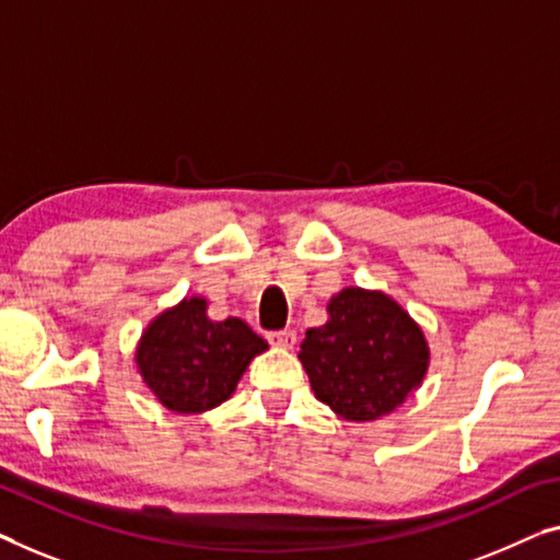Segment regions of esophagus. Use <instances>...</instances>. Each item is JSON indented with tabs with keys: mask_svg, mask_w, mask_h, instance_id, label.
I'll use <instances>...</instances> for the list:
<instances>
[{
	"mask_svg": "<svg viewBox=\"0 0 560 560\" xmlns=\"http://www.w3.org/2000/svg\"><path fill=\"white\" fill-rule=\"evenodd\" d=\"M269 341L273 347H281V349H291L296 345V331L294 329H281V331H271L269 334Z\"/></svg>",
	"mask_w": 560,
	"mask_h": 560,
	"instance_id": "obj_1",
	"label": "esophagus"
}]
</instances>
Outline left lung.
Listing matches in <instances>:
<instances>
[{
    "mask_svg": "<svg viewBox=\"0 0 560 560\" xmlns=\"http://www.w3.org/2000/svg\"><path fill=\"white\" fill-rule=\"evenodd\" d=\"M327 312L299 352L314 395L349 422L380 420L422 385L430 347L420 324L392 296L360 287L334 294Z\"/></svg>",
    "mask_w": 560,
    "mask_h": 560,
    "instance_id": "left-lung-1",
    "label": "left lung"
}]
</instances>
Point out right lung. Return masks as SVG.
Instances as JSON below:
<instances>
[{
  "mask_svg": "<svg viewBox=\"0 0 560 560\" xmlns=\"http://www.w3.org/2000/svg\"><path fill=\"white\" fill-rule=\"evenodd\" d=\"M206 308L203 296L183 299L158 314L138 341L140 377L171 412L198 415L226 402L254 357L269 349L246 322H213Z\"/></svg>",
  "mask_w": 560,
  "mask_h": 560,
  "instance_id": "obj_1",
  "label": "right lung"
}]
</instances>
